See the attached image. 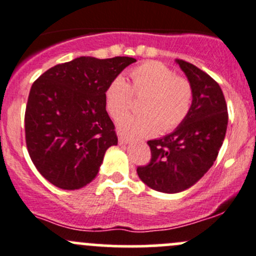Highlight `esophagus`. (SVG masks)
<instances>
[{
    "label": "esophagus",
    "mask_w": 256,
    "mask_h": 256,
    "mask_svg": "<svg viewBox=\"0 0 256 256\" xmlns=\"http://www.w3.org/2000/svg\"><path fill=\"white\" fill-rule=\"evenodd\" d=\"M118 142L121 144V145H125V144H128L130 142V138H126V136H118Z\"/></svg>",
    "instance_id": "obj_1"
}]
</instances>
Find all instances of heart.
Returning <instances> with one entry per match:
<instances>
[{
  "instance_id": "1",
  "label": "heart",
  "mask_w": 256,
  "mask_h": 256,
  "mask_svg": "<svg viewBox=\"0 0 256 256\" xmlns=\"http://www.w3.org/2000/svg\"><path fill=\"white\" fill-rule=\"evenodd\" d=\"M130 85L121 76L110 81L105 90L106 110L112 118L128 110L135 95H146L140 114H124L118 118V130L126 135H154L161 128H178L188 116L194 90L185 76L176 75L168 65L145 61L130 70Z\"/></svg>"
}]
</instances>
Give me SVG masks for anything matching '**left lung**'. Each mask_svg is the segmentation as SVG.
<instances>
[{
  "label": "left lung",
  "mask_w": 256,
  "mask_h": 256,
  "mask_svg": "<svg viewBox=\"0 0 256 256\" xmlns=\"http://www.w3.org/2000/svg\"><path fill=\"white\" fill-rule=\"evenodd\" d=\"M194 90L186 120L174 132L148 141L150 162L138 166V175L148 188L180 192L194 185L216 160L228 126V106L219 84L184 60H176Z\"/></svg>",
  "instance_id": "1"
}]
</instances>
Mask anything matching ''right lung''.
<instances>
[{
	"mask_svg": "<svg viewBox=\"0 0 256 256\" xmlns=\"http://www.w3.org/2000/svg\"><path fill=\"white\" fill-rule=\"evenodd\" d=\"M132 57H78L48 68L34 82L24 112L26 146L38 172L64 190L98 175L106 150L118 145L105 105L111 80Z\"/></svg>",
	"mask_w": 256,
	"mask_h": 256,
	"instance_id": "add662e5",
	"label": "right lung"
}]
</instances>
